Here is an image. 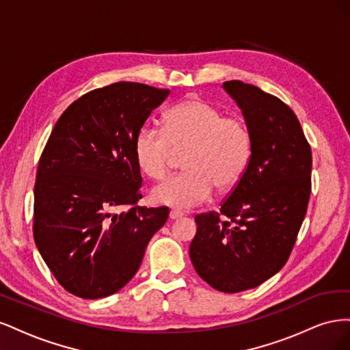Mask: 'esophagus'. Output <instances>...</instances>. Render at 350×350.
Returning <instances> with one entry per match:
<instances>
[{
	"label": "esophagus",
	"mask_w": 350,
	"mask_h": 350,
	"mask_svg": "<svg viewBox=\"0 0 350 350\" xmlns=\"http://www.w3.org/2000/svg\"><path fill=\"white\" fill-rule=\"evenodd\" d=\"M184 216V213L183 211H179V210H171V213H169V219L171 220H178V219H181Z\"/></svg>",
	"instance_id": "34e87169"
}]
</instances>
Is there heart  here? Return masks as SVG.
<instances>
[{
    "instance_id": "obj_1",
    "label": "heart",
    "mask_w": 350,
    "mask_h": 350,
    "mask_svg": "<svg viewBox=\"0 0 350 350\" xmlns=\"http://www.w3.org/2000/svg\"><path fill=\"white\" fill-rule=\"evenodd\" d=\"M183 152L185 172L157 185L152 200L189 210L208 201L215 185L228 189L239 183L251 159V133L242 118L224 116L211 103L193 98L165 113V130L146 125L134 142L135 162L152 179L165 178L174 154Z\"/></svg>"
}]
</instances>
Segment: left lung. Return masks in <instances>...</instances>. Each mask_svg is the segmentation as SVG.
Returning a JSON list of instances; mask_svg holds the SVG:
<instances>
[{"instance_id": "8db88e82", "label": "left lung", "mask_w": 350, "mask_h": 350, "mask_svg": "<svg viewBox=\"0 0 350 350\" xmlns=\"http://www.w3.org/2000/svg\"><path fill=\"white\" fill-rule=\"evenodd\" d=\"M248 125L252 152L245 174L220 206L196 216L189 258L211 288H257L288 261L311 194V147L293 111L239 80L224 83Z\"/></svg>"}]
</instances>
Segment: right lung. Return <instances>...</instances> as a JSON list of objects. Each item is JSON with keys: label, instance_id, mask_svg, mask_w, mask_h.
Wrapping results in <instances>:
<instances>
[{"label": "right lung", "instance_id": "obj_1", "mask_svg": "<svg viewBox=\"0 0 350 350\" xmlns=\"http://www.w3.org/2000/svg\"><path fill=\"white\" fill-rule=\"evenodd\" d=\"M169 90L120 81L72 102L40 156L33 237L58 283L83 299L118 292L139 270L167 207L135 206L142 175L134 142ZM121 205H134L116 214Z\"/></svg>", "mask_w": 350, "mask_h": 350}]
</instances>
